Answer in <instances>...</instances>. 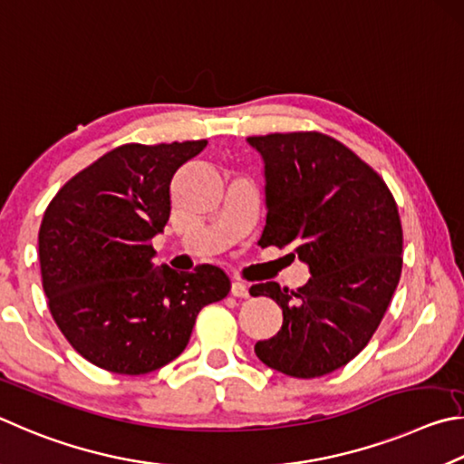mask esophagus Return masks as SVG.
Listing matches in <instances>:
<instances>
[{"label": "esophagus", "instance_id": "34e87169", "mask_svg": "<svg viewBox=\"0 0 464 464\" xmlns=\"http://www.w3.org/2000/svg\"><path fill=\"white\" fill-rule=\"evenodd\" d=\"M230 294L234 297H248V287L245 285V283H240V281H232Z\"/></svg>", "mask_w": 464, "mask_h": 464}]
</instances>
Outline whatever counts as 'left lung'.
Masks as SVG:
<instances>
[{"instance_id":"1","label":"left lung","mask_w":464,"mask_h":464,"mask_svg":"<svg viewBox=\"0 0 464 464\" xmlns=\"http://www.w3.org/2000/svg\"><path fill=\"white\" fill-rule=\"evenodd\" d=\"M265 160L266 224L258 245L294 248L304 287H250L275 299L283 326L255 344L266 367L314 379L369 344L401 277L403 232L392 191L367 162L322 132L250 136Z\"/></svg>"}]
</instances>
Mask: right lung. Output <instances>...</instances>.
<instances>
[{"instance_id":"add662e5","label":"right lung","mask_w":464,"mask_h":464,"mask_svg":"<svg viewBox=\"0 0 464 464\" xmlns=\"http://www.w3.org/2000/svg\"><path fill=\"white\" fill-rule=\"evenodd\" d=\"M208 140L121 144L64 183L38 232L56 326L92 364L144 375L185 351L203 305L230 291L214 265L154 269L150 240L170 214V179Z\"/></svg>"}]
</instances>
